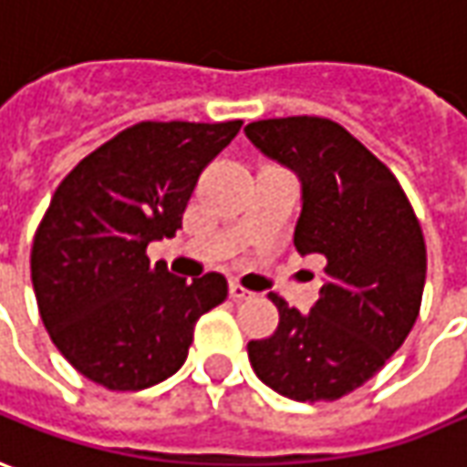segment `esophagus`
<instances>
[{
    "mask_svg": "<svg viewBox=\"0 0 467 467\" xmlns=\"http://www.w3.org/2000/svg\"><path fill=\"white\" fill-rule=\"evenodd\" d=\"M228 296H231V300H246V298H252V293L244 287V285L239 283H231L228 285Z\"/></svg>",
    "mask_w": 467,
    "mask_h": 467,
    "instance_id": "34e87169",
    "label": "esophagus"
}]
</instances>
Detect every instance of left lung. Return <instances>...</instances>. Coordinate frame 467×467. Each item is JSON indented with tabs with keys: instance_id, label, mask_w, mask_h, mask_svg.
<instances>
[{
	"instance_id": "1",
	"label": "left lung",
	"mask_w": 467,
	"mask_h": 467,
	"mask_svg": "<svg viewBox=\"0 0 467 467\" xmlns=\"http://www.w3.org/2000/svg\"><path fill=\"white\" fill-rule=\"evenodd\" d=\"M244 130L300 177L293 244L327 262L311 314L270 293L280 327L249 342V362L285 399L337 401L368 383L414 328L427 280L424 234L396 174L344 125L293 115Z\"/></svg>"
}]
</instances>
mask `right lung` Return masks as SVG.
<instances>
[{
    "mask_svg": "<svg viewBox=\"0 0 467 467\" xmlns=\"http://www.w3.org/2000/svg\"><path fill=\"white\" fill-rule=\"evenodd\" d=\"M241 120H143L84 156L37 223V311L74 370L108 390H143L180 370L202 314L228 298L223 275L187 283L146 254L171 239L200 171Z\"/></svg>",
    "mask_w": 467,
    "mask_h": 467,
    "instance_id": "1",
    "label": "right lung"
}]
</instances>
